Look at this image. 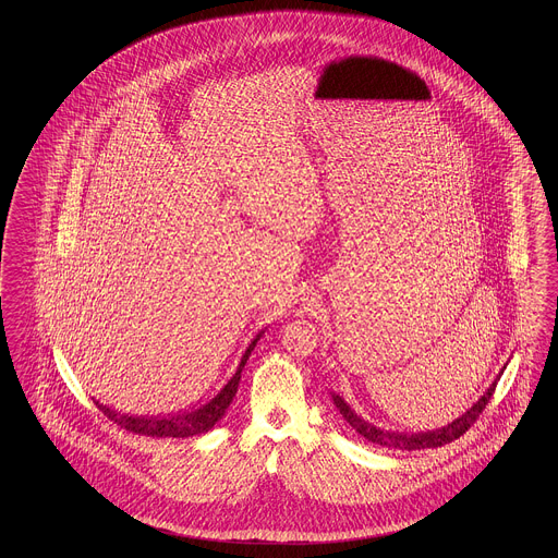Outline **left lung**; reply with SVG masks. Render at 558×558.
I'll return each mask as SVG.
<instances>
[{
    "label": "left lung",
    "instance_id": "1",
    "mask_svg": "<svg viewBox=\"0 0 558 558\" xmlns=\"http://www.w3.org/2000/svg\"><path fill=\"white\" fill-rule=\"evenodd\" d=\"M497 380H499V376H497ZM497 380L490 385L487 392L462 417L448 423L446 427H439V429H434V432H423V434H399V432L380 429V427H376L372 423L364 422L362 417H357L339 395H331V397H333V403L338 407L339 413L343 415V420L350 423L360 436H364L372 444H378V446H385V448H397V450H423V448H438V446L450 444V441H454L460 436H464L471 429V425L478 420L483 409L489 405L490 397H493L495 387H497Z\"/></svg>",
    "mask_w": 558,
    "mask_h": 558
}]
</instances>
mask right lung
<instances>
[{"label":"right lung","mask_w":558,"mask_h":558,"mask_svg":"<svg viewBox=\"0 0 558 558\" xmlns=\"http://www.w3.org/2000/svg\"><path fill=\"white\" fill-rule=\"evenodd\" d=\"M264 333V331H262ZM262 333L255 336L254 341L247 345L245 354L241 355V362L236 366V372L227 380V385L206 403L192 407L186 411H178V413H168L163 417H131V415H122L106 405H100L96 401V407L112 423L120 425V429L133 432L138 436H151V438H190V436H201L204 432H208L215 423L219 422L225 415L227 407L231 405L233 397H235L239 380H241V371L245 366V362L250 360V355L254 352L257 339L262 338Z\"/></svg>","instance_id":"obj_1"}]
</instances>
